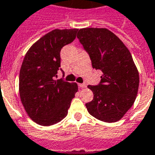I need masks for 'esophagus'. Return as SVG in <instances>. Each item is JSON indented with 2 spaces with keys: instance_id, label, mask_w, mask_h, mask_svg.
Returning a JSON list of instances; mask_svg holds the SVG:
<instances>
[{
  "instance_id": "esophagus-1",
  "label": "esophagus",
  "mask_w": 155,
  "mask_h": 155,
  "mask_svg": "<svg viewBox=\"0 0 155 155\" xmlns=\"http://www.w3.org/2000/svg\"><path fill=\"white\" fill-rule=\"evenodd\" d=\"M79 87H81V88H85V87H87V84H85V83H80V84H78Z\"/></svg>"
}]
</instances>
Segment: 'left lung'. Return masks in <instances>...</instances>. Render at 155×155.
I'll return each instance as SVG.
<instances>
[{
	"label": "left lung",
	"mask_w": 155,
	"mask_h": 155,
	"mask_svg": "<svg viewBox=\"0 0 155 155\" xmlns=\"http://www.w3.org/2000/svg\"><path fill=\"white\" fill-rule=\"evenodd\" d=\"M77 37L89 54L92 68L102 72L98 85L87 86L94 97L86 107L101 121H118L132 107L138 93L140 77L131 54L105 28L80 29Z\"/></svg>",
	"instance_id": "obj_1"
}]
</instances>
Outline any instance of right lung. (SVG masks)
Segmentation results:
<instances>
[{
  "label": "right lung",
  "mask_w": 155,
  "mask_h": 155,
  "mask_svg": "<svg viewBox=\"0 0 155 155\" xmlns=\"http://www.w3.org/2000/svg\"><path fill=\"white\" fill-rule=\"evenodd\" d=\"M78 30H52L35 42L25 56L19 79L20 100L28 116L39 125H54L66 117L78 91L75 82L55 80L61 49L75 39Z\"/></svg>",
  "instance_id": "right-lung-1"
}]
</instances>
